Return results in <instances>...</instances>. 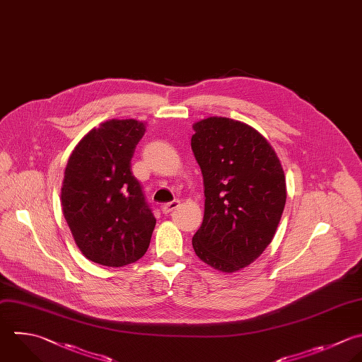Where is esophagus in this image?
I'll return each mask as SVG.
<instances>
[{"label": "esophagus", "instance_id": "34e87169", "mask_svg": "<svg viewBox=\"0 0 362 362\" xmlns=\"http://www.w3.org/2000/svg\"><path fill=\"white\" fill-rule=\"evenodd\" d=\"M178 205H180V201L174 199V201H171V202L163 204V205H161V211H163V214H170V212H171V211H174Z\"/></svg>", "mask_w": 362, "mask_h": 362}]
</instances>
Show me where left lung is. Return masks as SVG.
<instances>
[{"instance_id":"8db88e82","label":"left lung","mask_w":362,"mask_h":362,"mask_svg":"<svg viewBox=\"0 0 362 362\" xmlns=\"http://www.w3.org/2000/svg\"><path fill=\"white\" fill-rule=\"evenodd\" d=\"M192 127L205 188L204 221L192 246L202 262L232 273L272 242L286 204L284 173L267 140L242 122L208 117Z\"/></svg>"}]
</instances>
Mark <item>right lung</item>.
<instances>
[{
	"label": "right lung",
	"mask_w": 362,
	"mask_h": 362,
	"mask_svg": "<svg viewBox=\"0 0 362 362\" xmlns=\"http://www.w3.org/2000/svg\"><path fill=\"white\" fill-rule=\"evenodd\" d=\"M146 126L134 119L92 129L72 151L62 184V211L74 239L92 262L122 267L147 252L156 218L132 173Z\"/></svg>",
	"instance_id": "1"
}]
</instances>
